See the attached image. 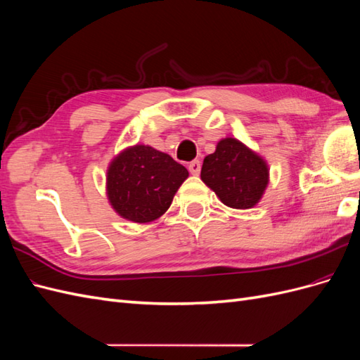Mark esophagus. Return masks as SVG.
Here are the masks:
<instances>
[{
	"mask_svg": "<svg viewBox=\"0 0 360 360\" xmlns=\"http://www.w3.org/2000/svg\"><path fill=\"white\" fill-rule=\"evenodd\" d=\"M189 171H191L192 176H198L200 171H201V163H200V160H192V162L189 163Z\"/></svg>",
	"mask_w": 360,
	"mask_h": 360,
	"instance_id": "obj_1",
	"label": "esophagus"
}]
</instances>
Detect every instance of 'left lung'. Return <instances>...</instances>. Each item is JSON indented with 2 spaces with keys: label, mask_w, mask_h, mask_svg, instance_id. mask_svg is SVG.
<instances>
[{
  "label": "left lung",
  "mask_w": 360,
  "mask_h": 360,
  "mask_svg": "<svg viewBox=\"0 0 360 360\" xmlns=\"http://www.w3.org/2000/svg\"><path fill=\"white\" fill-rule=\"evenodd\" d=\"M201 180L226 207L246 210L255 207L269 186L267 160L237 138L226 136L205 156Z\"/></svg>",
  "instance_id": "left-lung-1"
}]
</instances>
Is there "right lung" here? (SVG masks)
I'll use <instances>...</instances> for the list:
<instances>
[{
    "instance_id": "add662e5",
    "label": "right lung",
    "mask_w": 360,
    "mask_h": 360,
    "mask_svg": "<svg viewBox=\"0 0 360 360\" xmlns=\"http://www.w3.org/2000/svg\"><path fill=\"white\" fill-rule=\"evenodd\" d=\"M188 177V169L163 151L146 144L129 146L108 165V202L126 221L153 222L165 214Z\"/></svg>"
}]
</instances>
